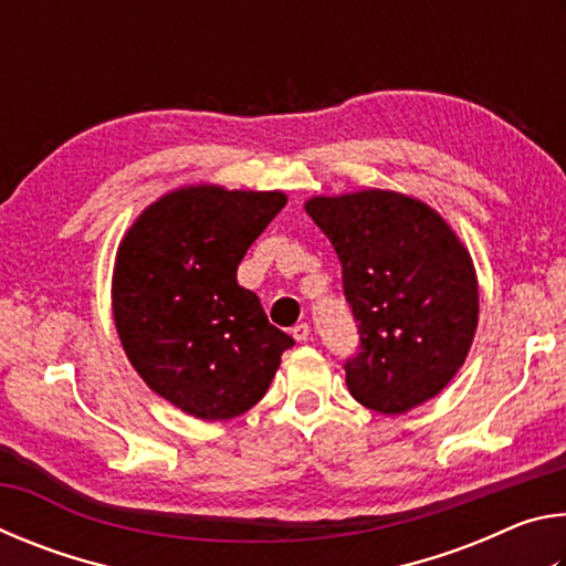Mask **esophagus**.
I'll list each match as a JSON object with an SVG mask.
<instances>
[{
  "instance_id": "1",
  "label": "esophagus",
  "mask_w": 566,
  "mask_h": 566,
  "mask_svg": "<svg viewBox=\"0 0 566 566\" xmlns=\"http://www.w3.org/2000/svg\"><path fill=\"white\" fill-rule=\"evenodd\" d=\"M292 337H294L296 342H306V339H310V324H306V322L296 324V327H292Z\"/></svg>"
}]
</instances>
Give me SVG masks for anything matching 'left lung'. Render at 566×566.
I'll return each instance as SVG.
<instances>
[{
    "mask_svg": "<svg viewBox=\"0 0 566 566\" xmlns=\"http://www.w3.org/2000/svg\"><path fill=\"white\" fill-rule=\"evenodd\" d=\"M342 262L359 352L344 364L359 405L405 415L437 397L474 342L472 256L442 217L415 197L361 189L306 199Z\"/></svg>",
    "mask_w": 566,
    "mask_h": 566,
    "instance_id": "1",
    "label": "left lung"
}]
</instances>
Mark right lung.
<instances>
[{
    "mask_svg": "<svg viewBox=\"0 0 566 566\" xmlns=\"http://www.w3.org/2000/svg\"><path fill=\"white\" fill-rule=\"evenodd\" d=\"M284 205L282 191L181 187L134 219L117 249L112 312L122 347L147 387L191 417L244 415L294 344L237 284L247 249Z\"/></svg>",
    "mask_w": 566,
    "mask_h": 566,
    "instance_id": "right-lung-1",
    "label": "right lung"
}]
</instances>
